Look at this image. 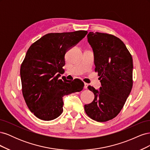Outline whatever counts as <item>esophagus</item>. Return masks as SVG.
Segmentation results:
<instances>
[{"instance_id":"34e87169","label":"esophagus","mask_w":150,"mask_h":150,"mask_svg":"<svg viewBox=\"0 0 150 150\" xmlns=\"http://www.w3.org/2000/svg\"><path fill=\"white\" fill-rule=\"evenodd\" d=\"M88 83H84V89H87V88H88Z\"/></svg>"}]
</instances>
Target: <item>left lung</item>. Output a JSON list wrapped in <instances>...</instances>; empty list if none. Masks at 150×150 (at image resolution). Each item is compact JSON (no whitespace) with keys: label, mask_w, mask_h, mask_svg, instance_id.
<instances>
[{"label":"left lung","mask_w":150,"mask_h":150,"mask_svg":"<svg viewBox=\"0 0 150 150\" xmlns=\"http://www.w3.org/2000/svg\"><path fill=\"white\" fill-rule=\"evenodd\" d=\"M88 40L93 48L95 72L100 79L99 91L88 88L93 101L84 105L87 115L98 122L111 120L119 114L133 87V59L122 40L106 33H90Z\"/></svg>","instance_id":"obj_1"}]
</instances>
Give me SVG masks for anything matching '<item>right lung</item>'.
<instances>
[{
    "label": "right lung",
    "mask_w": 150,
    "mask_h": 150,
    "mask_svg": "<svg viewBox=\"0 0 150 150\" xmlns=\"http://www.w3.org/2000/svg\"><path fill=\"white\" fill-rule=\"evenodd\" d=\"M88 34L86 30L49 33L31 45L21 66L22 92L29 110L39 119L51 121L63 111L62 97L82 91L80 79H59L65 54Z\"/></svg>",
    "instance_id": "obj_1"
}]
</instances>
